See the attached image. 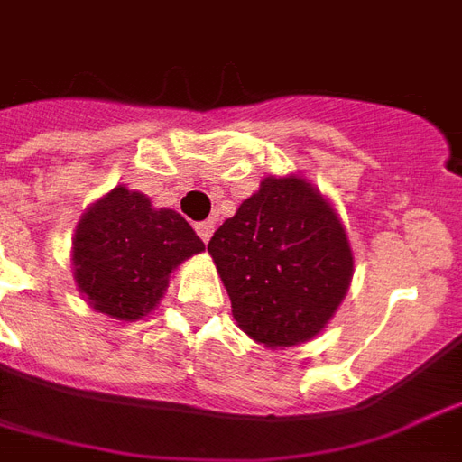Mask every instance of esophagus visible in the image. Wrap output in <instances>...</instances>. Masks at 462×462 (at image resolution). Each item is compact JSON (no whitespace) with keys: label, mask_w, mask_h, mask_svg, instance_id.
I'll use <instances>...</instances> for the list:
<instances>
[{"label":"esophagus","mask_w":462,"mask_h":462,"mask_svg":"<svg viewBox=\"0 0 462 462\" xmlns=\"http://www.w3.org/2000/svg\"><path fill=\"white\" fill-rule=\"evenodd\" d=\"M213 230H215V225L210 220H203V222H198V225H196L198 237H200L203 242H208L210 237H213Z\"/></svg>","instance_id":"obj_1"}]
</instances>
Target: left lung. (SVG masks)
Masks as SVG:
<instances>
[{"label":"left lung","instance_id":"8db88e82","mask_svg":"<svg viewBox=\"0 0 462 462\" xmlns=\"http://www.w3.org/2000/svg\"><path fill=\"white\" fill-rule=\"evenodd\" d=\"M208 252L237 326L272 350L316 337L353 279L336 208L300 176H266L215 230Z\"/></svg>","mask_w":462,"mask_h":462}]
</instances>
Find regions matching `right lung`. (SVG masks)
Listing matches in <instances>:
<instances>
[{"instance_id":"right-lung-1","label":"right lung","mask_w":462,"mask_h":462,"mask_svg":"<svg viewBox=\"0 0 462 462\" xmlns=\"http://www.w3.org/2000/svg\"><path fill=\"white\" fill-rule=\"evenodd\" d=\"M203 249L186 217L117 186L92 203L75 227L73 276L92 309L139 320L163 299L171 272Z\"/></svg>"}]
</instances>
